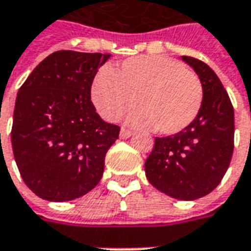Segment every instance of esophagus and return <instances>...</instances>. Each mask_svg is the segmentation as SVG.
Masks as SVG:
<instances>
[{"mask_svg": "<svg viewBox=\"0 0 251 251\" xmlns=\"http://www.w3.org/2000/svg\"><path fill=\"white\" fill-rule=\"evenodd\" d=\"M131 135H132V131H131V129H128V128H122V129H120V138L122 139L129 138Z\"/></svg>", "mask_w": 251, "mask_h": 251, "instance_id": "obj_1", "label": "esophagus"}]
</instances>
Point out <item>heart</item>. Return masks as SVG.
I'll return each instance as SVG.
<instances>
[{
    "label": "heart",
    "mask_w": 251,
    "mask_h": 251,
    "mask_svg": "<svg viewBox=\"0 0 251 251\" xmlns=\"http://www.w3.org/2000/svg\"><path fill=\"white\" fill-rule=\"evenodd\" d=\"M136 103L129 122L173 135L193 123L203 103L197 73L164 56L127 58L116 69L104 68L92 84V101L108 122L123 116Z\"/></svg>",
    "instance_id": "1"
}]
</instances>
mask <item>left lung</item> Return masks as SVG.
<instances>
[{"instance_id":"obj_1","label":"left lung","mask_w":251,"mask_h":251,"mask_svg":"<svg viewBox=\"0 0 251 251\" xmlns=\"http://www.w3.org/2000/svg\"><path fill=\"white\" fill-rule=\"evenodd\" d=\"M203 85L198 116L180 132L155 138L144 168L148 182L180 201L202 198L226 174L234 150V108L221 80L207 64L190 56Z\"/></svg>"}]
</instances>
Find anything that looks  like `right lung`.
I'll return each instance as SVG.
<instances>
[{"label":"right lung","mask_w":251,"mask_h":251,"mask_svg":"<svg viewBox=\"0 0 251 251\" xmlns=\"http://www.w3.org/2000/svg\"><path fill=\"white\" fill-rule=\"evenodd\" d=\"M111 54L58 50L18 89L12 147L23 180L40 198H80L100 182L120 127L105 123L91 100L93 78Z\"/></svg>","instance_id":"right-lung-1"}]
</instances>
